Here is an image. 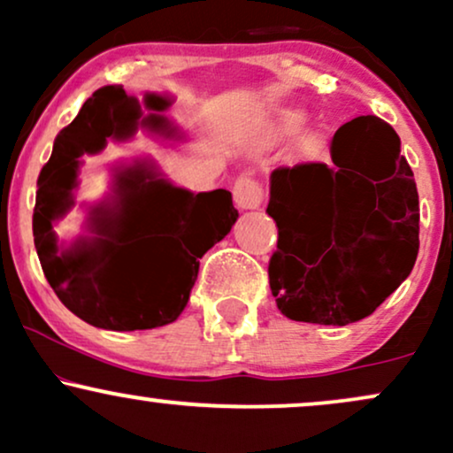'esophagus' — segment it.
Listing matches in <instances>:
<instances>
[{
    "label": "esophagus",
    "mask_w": 453,
    "mask_h": 453,
    "mask_svg": "<svg viewBox=\"0 0 453 453\" xmlns=\"http://www.w3.org/2000/svg\"><path fill=\"white\" fill-rule=\"evenodd\" d=\"M262 196V185H259L256 179H251V176H241V179L236 180V185H234V202H236V206L241 211L259 209Z\"/></svg>",
    "instance_id": "obj_1"
}]
</instances>
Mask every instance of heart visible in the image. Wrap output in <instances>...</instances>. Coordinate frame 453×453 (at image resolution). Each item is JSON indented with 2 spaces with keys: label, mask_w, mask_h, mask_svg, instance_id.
Segmentation results:
<instances>
[{
  "label": "heart",
  "mask_w": 453,
  "mask_h": 453,
  "mask_svg": "<svg viewBox=\"0 0 453 453\" xmlns=\"http://www.w3.org/2000/svg\"><path fill=\"white\" fill-rule=\"evenodd\" d=\"M303 123H304L303 114L288 112L279 119L277 127H274V134H277L279 138H289L303 127ZM319 149H321V136L317 132L306 134V136L300 140V153L306 155V157H313V155L319 153Z\"/></svg>",
  "instance_id": "heart-1"
}]
</instances>
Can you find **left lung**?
Masks as SVG:
<instances>
[{"label": "left lung", "instance_id": "8db88e82", "mask_svg": "<svg viewBox=\"0 0 453 453\" xmlns=\"http://www.w3.org/2000/svg\"><path fill=\"white\" fill-rule=\"evenodd\" d=\"M266 212L279 227L270 289L294 321H360L418 259V187L398 134L372 114L339 127L332 165L274 170Z\"/></svg>", "mask_w": 453, "mask_h": 453}]
</instances>
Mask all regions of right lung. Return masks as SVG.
Instances as JSON below:
<instances>
[{"instance_id":"right-lung-1","label":"right lung","mask_w":453,"mask_h":453,"mask_svg":"<svg viewBox=\"0 0 453 453\" xmlns=\"http://www.w3.org/2000/svg\"><path fill=\"white\" fill-rule=\"evenodd\" d=\"M173 102L165 93L138 102L123 87H102L61 129L38 176L34 242L46 280L72 313L104 330H150L179 319L202 256L238 219L230 191L194 194L170 183L153 161L134 159L114 165L111 194L85 204V234L59 242L55 226L76 204L82 155L129 140L138 127L161 129Z\"/></svg>"}]
</instances>
